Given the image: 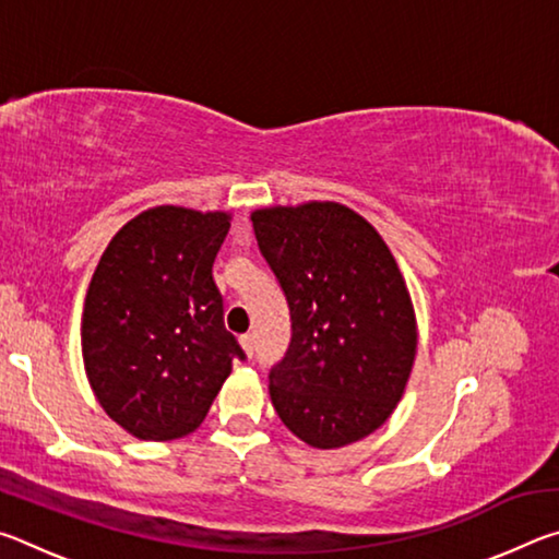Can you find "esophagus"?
Instances as JSON below:
<instances>
[{
  "mask_svg": "<svg viewBox=\"0 0 559 559\" xmlns=\"http://www.w3.org/2000/svg\"><path fill=\"white\" fill-rule=\"evenodd\" d=\"M239 343H241V347H243V353L246 355H253V347H257V337H253V333H246V335H241L239 337Z\"/></svg>",
  "mask_w": 559,
  "mask_h": 559,
  "instance_id": "esophagus-1",
  "label": "esophagus"
}]
</instances>
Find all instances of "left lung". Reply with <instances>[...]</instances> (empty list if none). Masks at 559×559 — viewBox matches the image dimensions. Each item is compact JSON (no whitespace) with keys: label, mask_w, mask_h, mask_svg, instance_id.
<instances>
[{"label":"left lung","mask_w":559,"mask_h":559,"mask_svg":"<svg viewBox=\"0 0 559 559\" xmlns=\"http://www.w3.org/2000/svg\"><path fill=\"white\" fill-rule=\"evenodd\" d=\"M251 222L293 323L271 370L273 409L313 449L370 437L400 404L416 355L412 296L390 246L337 202L263 206Z\"/></svg>","instance_id":"1"}]
</instances>
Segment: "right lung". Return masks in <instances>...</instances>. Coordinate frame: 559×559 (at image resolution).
I'll list each match as a JSON object with an SVG mask.
<instances>
[{
  "label": "right lung",
  "mask_w": 559,
  "mask_h": 559,
  "mask_svg": "<svg viewBox=\"0 0 559 559\" xmlns=\"http://www.w3.org/2000/svg\"><path fill=\"white\" fill-rule=\"evenodd\" d=\"M229 224V212L153 206L112 236L93 271L83 367L98 404L135 439L192 433L243 359L212 276Z\"/></svg>",
  "instance_id": "obj_1"
}]
</instances>
